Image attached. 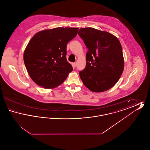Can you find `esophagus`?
Wrapping results in <instances>:
<instances>
[{
    "mask_svg": "<svg viewBox=\"0 0 150 150\" xmlns=\"http://www.w3.org/2000/svg\"><path fill=\"white\" fill-rule=\"evenodd\" d=\"M72 66H73V67H75L76 66V63H73L72 64Z\"/></svg>",
    "mask_w": 150,
    "mask_h": 150,
    "instance_id": "34e87169",
    "label": "esophagus"
}]
</instances>
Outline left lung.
<instances>
[{"instance_id":"8db88e82","label":"left lung","mask_w":150,"mask_h":150,"mask_svg":"<svg viewBox=\"0 0 150 150\" xmlns=\"http://www.w3.org/2000/svg\"><path fill=\"white\" fill-rule=\"evenodd\" d=\"M78 35L88 49L85 69L79 72L83 84L94 92L111 88L124 70L121 44L112 34L92 28L79 30Z\"/></svg>"}]
</instances>
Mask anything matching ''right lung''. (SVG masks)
I'll return each mask as SVG.
<instances>
[{
  "instance_id": "1",
  "label": "right lung",
  "mask_w": 150,
  "mask_h": 150,
  "mask_svg": "<svg viewBox=\"0 0 150 150\" xmlns=\"http://www.w3.org/2000/svg\"><path fill=\"white\" fill-rule=\"evenodd\" d=\"M76 28H58L37 33L28 43L23 61L30 78L44 88L61 84L72 71L66 47L78 34Z\"/></svg>"
}]
</instances>
